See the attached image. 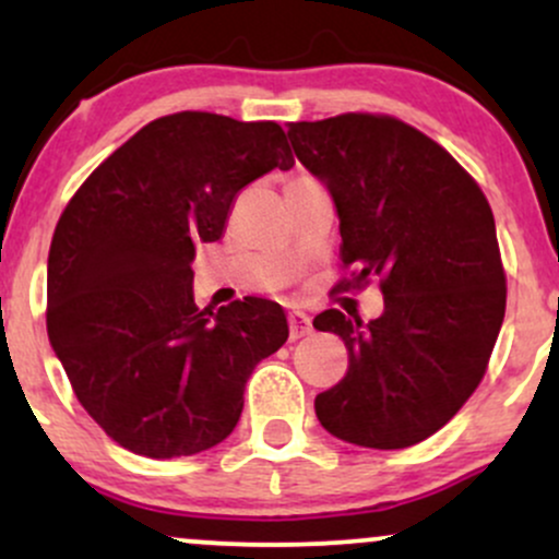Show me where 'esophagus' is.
Segmentation results:
<instances>
[{
  "mask_svg": "<svg viewBox=\"0 0 559 559\" xmlns=\"http://www.w3.org/2000/svg\"><path fill=\"white\" fill-rule=\"evenodd\" d=\"M310 331H312V323L305 312H292V316H288V336H292L294 342L301 336H307Z\"/></svg>",
  "mask_w": 559,
  "mask_h": 559,
  "instance_id": "esophagus-1",
  "label": "esophagus"
}]
</instances>
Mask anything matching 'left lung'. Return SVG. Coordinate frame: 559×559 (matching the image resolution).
I'll use <instances>...</instances> for the list:
<instances>
[{
  "mask_svg": "<svg viewBox=\"0 0 559 559\" xmlns=\"http://www.w3.org/2000/svg\"><path fill=\"white\" fill-rule=\"evenodd\" d=\"M294 155L336 204L355 284L381 278V318L312 320L342 336L349 368L316 396L320 426L404 449L454 418L486 373L504 320V271L484 191L413 126L349 112L288 126Z\"/></svg>",
  "mask_w": 559,
  "mask_h": 559,
  "instance_id": "obj_1",
  "label": "left lung"
}]
</instances>
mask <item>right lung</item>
<instances>
[{
    "instance_id": "add662e5",
    "label": "right lung",
    "mask_w": 559,
    "mask_h": 559,
    "mask_svg": "<svg viewBox=\"0 0 559 559\" xmlns=\"http://www.w3.org/2000/svg\"><path fill=\"white\" fill-rule=\"evenodd\" d=\"M292 165L278 123L178 112L68 202L47 260L49 344L83 409L133 454L189 457L228 439L254 365L286 344L271 299L199 310L191 262L243 186Z\"/></svg>"
}]
</instances>
